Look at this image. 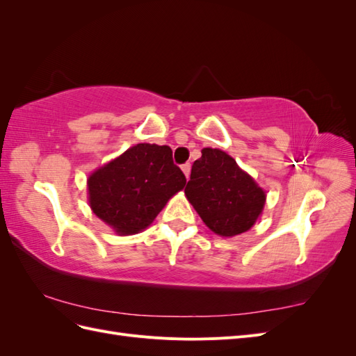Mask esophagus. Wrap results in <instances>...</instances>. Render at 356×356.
Instances as JSON below:
<instances>
[{"label":"esophagus","instance_id":"1","mask_svg":"<svg viewBox=\"0 0 356 356\" xmlns=\"http://www.w3.org/2000/svg\"><path fill=\"white\" fill-rule=\"evenodd\" d=\"M181 169H182V172H184L186 178L188 179V177H190V170H191V165H190V163H186V165H182V166H181Z\"/></svg>","mask_w":356,"mask_h":356}]
</instances>
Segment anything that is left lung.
<instances>
[{"label":"left lung","instance_id":"8db88e82","mask_svg":"<svg viewBox=\"0 0 356 356\" xmlns=\"http://www.w3.org/2000/svg\"><path fill=\"white\" fill-rule=\"evenodd\" d=\"M184 193L203 222L222 238L250 230L266 203L264 190L218 148L202 149Z\"/></svg>","mask_w":356,"mask_h":356}]
</instances>
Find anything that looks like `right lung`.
I'll use <instances>...</instances> for the list:
<instances>
[{"label": "right lung", "mask_w": 356, "mask_h": 356, "mask_svg": "<svg viewBox=\"0 0 356 356\" xmlns=\"http://www.w3.org/2000/svg\"><path fill=\"white\" fill-rule=\"evenodd\" d=\"M186 181L168 145L136 144L89 177V203L117 234H135L154 221Z\"/></svg>", "instance_id": "add662e5"}]
</instances>
